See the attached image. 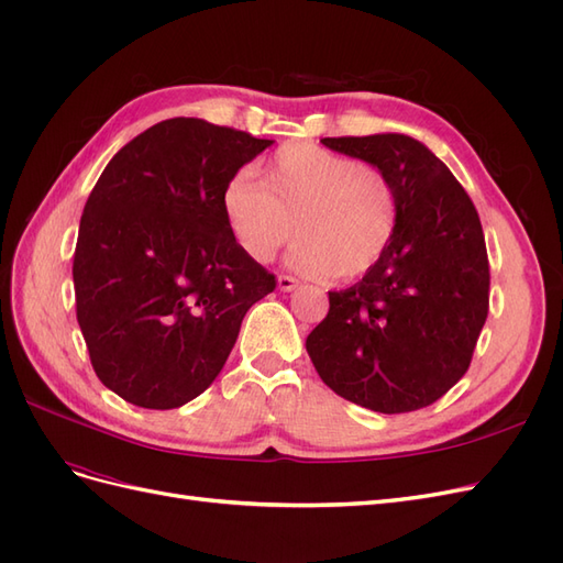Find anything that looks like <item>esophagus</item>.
I'll return each instance as SVG.
<instances>
[{
  "instance_id": "34e87169",
  "label": "esophagus",
  "mask_w": 563,
  "mask_h": 563,
  "mask_svg": "<svg viewBox=\"0 0 563 563\" xmlns=\"http://www.w3.org/2000/svg\"><path fill=\"white\" fill-rule=\"evenodd\" d=\"M277 286H279V291H296V288H298L300 284H298V279H294V277L282 275V277L277 279Z\"/></svg>"
}]
</instances>
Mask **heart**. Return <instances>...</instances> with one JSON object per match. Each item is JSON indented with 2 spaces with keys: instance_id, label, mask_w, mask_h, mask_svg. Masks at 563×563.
<instances>
[{
  "instance_id": "b5f03b06",
  "label": "heart",
  "mask_w": 563,
  "mask_h": 563,
  "mask_svg": "<svg viewBox=\"0 0 563 563\" xmlns=\"http://www.w3.org/2000/svg\"><path fill=\"white\" fill-rule=\"evenodd\" d=\"M225 223L253 261L269 263L298 234L288 265L305 277H362L397 230V197L380 168L312 143H288L220 197Z\"/></svg>"
}]
</instances>
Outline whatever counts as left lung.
<instances>
[{"mask_svg": "<svg viewBox=\"0 0 563 563\" xmlns=\"http://www.w3.org/2000/svg\"><path fill=\"white\" fill-rule=\"evenodd\" d=\"M321 143L380 168L397 230L366 275L329 291L305 340L335 395L378 413L434 404L465 376L488 314V255L472 199L449 166L404 133Z\"/></svg>", "mask_w": 563, "mask_h": 563, "instance_id": "left-lung-1", "label": "left lung"}]
</instances>
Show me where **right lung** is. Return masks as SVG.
I'll return each instance as SVG.
<instances>
[{"label": "right lung", "instance_id": "add662e5", "mask_svg": "<svg viewBox=\"0 0 563 563\" xmlns=\"http://www.w3.org/2000/svg\"><path fill=\"white\" fill-rule=\"evenodd\" d=\"M275 141L176 117L126 143L81 213L77 321L96 376L141 408L207 389L275 275L232 236L225 185Z\"/></svg>", "mask_w": 563, "mask_h": 563}]
</instances>
